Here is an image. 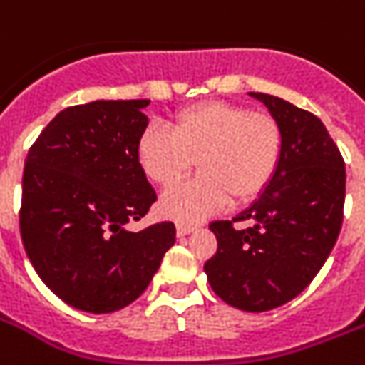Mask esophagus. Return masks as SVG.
<instances>
[{
  "label": "esophagus",
  "mask_w": 365,
  "mask_h": 365,
  "mask_svg": "<svg viewBox=\"0 0 365 365\" xmlns=\"http://www.w3.org/2000/svg\"><path fill=\"white\" fill-rule=\"evenodd\" d=\"M194 230H195L194 225H190V224H177V235H179V237H185V235H190Z\"/></svg>",
  "instance_id": "34e87169"
}]
</instances>
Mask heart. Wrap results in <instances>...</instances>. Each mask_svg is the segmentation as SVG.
<instances>
[{
  "mask_svg": "<svg viewBox=\"0 0 365 365\" xmlns=\"http://www.w3.org/2000/svg\"><path fill=\"white\" fill-rule=\"evenodd\" d=\"M282 153L284 132L276 117L222 101L179 111L173 132L149 125L135 143L141 170L162 188L180 182L197 160L201 175L160 200L162 215L182 222H197L230 200H259L278 173Z\"/></svg>",
  "mask_w": 365,
  "mask_h": 365,
  "instance_id": "1",
  "label": "heart"
}]
</instances>
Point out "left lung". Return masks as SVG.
I'll return each instance as SVG.
<instances>
[{
    "label": "left lung",
    "mask_w": 365,
    "mask_h": 365,
    "mask_svg": "<svg viewBox=\"0 0 365 365\" xmlns=\"http://www.w3.org/2000/svg\"><path fill=\"white\" fill-rule=\"evenodd\" d=\"M252 95L284 132L278 173L237 218L210 222L218 250L203 269L224 302L257 313L298 297L332 252L343 224L345 162L312 111L267 93ZM237 221L250 225L239 230Z\"/></svg>",
    "instance_id": "obj_1"
}]
</instances>
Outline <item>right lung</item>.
<instances>
[{
  "mask_svg": "<svg viewBox=\"0 0 365 365\" xmlns=\"http://www.w3.org/2000/svg\"><path fill=\"white\" fill-rule=\"evenodd\" d=\"M149 101H95L59 111L26 158L20 235L41 279L72 308L111 313L150 284L175 225L132 233L156 201L135 143Z\"/></svg>",
  "mask_w": 365,
  "mask_h": 365,
  "instance_id": "obj_1",
  "label": "right lung"
}]
</instances>
